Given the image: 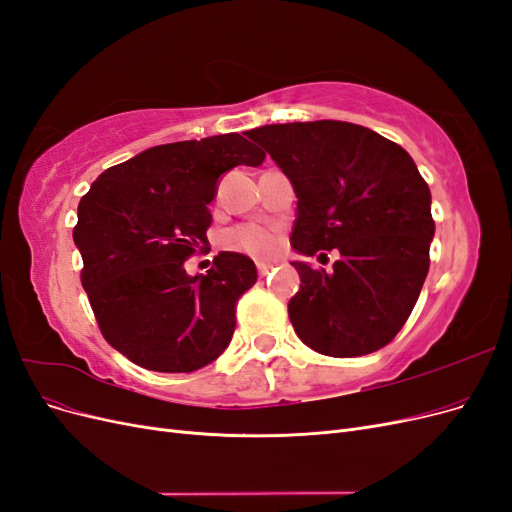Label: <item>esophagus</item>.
<instances>
[{"mask_svg":"<svg viewBox=\"0 0 512 512\" xmlns=\"http://www.w3.org/2000/svg\"><path fill=\"white\" fill-rule=\"evenodd\" d=\"M256 269H258V275H269L273 271V265H269V262H256Z\"/></svg>","mask_w":512,"mask_h":512,"instance_id":"1","label":"esophagus"}]
</instances>
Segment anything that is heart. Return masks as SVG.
<instances>
[{"mask_svg":"<svg viewBox=\"0 0 512 512\" xmlns=\"http://www.w3.org/2000/svg\"><path fill=\"white\" fill-rule=\"evenodd\" d=\"M226 243L232 250L250 254L256 258L271 256L277 250V235L275 230L258 224H245L226 235Z\"/></svg>","mask_w":512,"mask_h":512,"instance_id":"1","label":"heart"}]
</instances>
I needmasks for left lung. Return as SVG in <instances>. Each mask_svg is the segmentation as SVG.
Returning a JSON list of instances; mask_svg holds the SVG:
<instances>
[{"label":"left lung","instance_id":"8db88e82","mask_svg":"<svg viewBox=\"0 0 512 512\" xmlns=\"http://www.w3.org/2000/svg\"><path fill=\"white\" fill-rule=\"evenodd\" d=\"M247 136L292 181L294 250L320 258L339 252L329 271L292 262L301 290L288 316L301 342L339 359L384 348L421 294L436 232L429 185L414 160L348 121L277 123Z\"/></svg>","mask_w":512,"mask_h":512}]
</instances>
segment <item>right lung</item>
Returning <instances> with one entry per match:
<instances>
[{"label": "right lung", "mask_w": 512, "mask_h": 512, "mask_svg": "<svg viewBox=\"0 0 512 512\" xmlns=\"http://www.w3.org/2000/svg\"><path fill=\"white\" fill-rule=\"evenodd\" d=\"M262 162L265 151L235 132L168 143L106 168L81 198L72 232L81 284L104 339L132 363L185 374L230 344L237 301L256 284L254 262L220 252L194 277L183 265L207 250L220 177Z\"/></svg>", "instance_id": "1"}]
</instances>
